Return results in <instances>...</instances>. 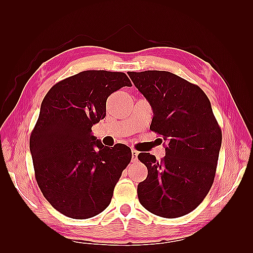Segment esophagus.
<instances>
[{
	"instance_id": "esophagus-1",
	"label": "esophagus",
	"mask_w": 253,
	"mask_h": 253,
	"mask_svg": "<svg viewBox=\"0 0 253 253\" xmlns=\"http://www.w3.org/2000/svg\"><path fill=\"white\" fill-rule=\"evenodd\" d=\"M137 157H138V152H137L136 150H132V162L136 163Z\"/></svg>"
}]
</instances>
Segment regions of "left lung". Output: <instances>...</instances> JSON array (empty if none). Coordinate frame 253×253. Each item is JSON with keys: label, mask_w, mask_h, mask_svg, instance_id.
I'll use <instances>...</instances> for the list:
<instances>
[{"label": "left lung", "mask_w": 253, "mask_h": 253, "mask_svg": "<svg viewBox=\"0 0 253 253\" xmlns=\"http://www.w3.org/2000/svg\"><path fill=\"white\" fill-rule=\"evenodd\" d=\"M153 110L151 131L163 136L166 156L150 153L138 159L148 176L137 187L143 208L175 218L200 205L212 187L221 145V129L204 90L165 71L128 72Z\"/></svg>", "instance_id": "8db88e82"}]
</instances>
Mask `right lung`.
I'll return each instance as SVG.
<instances>
[{
  "mask_svg": "<svg viewBox=\"0 0 253 253\" xmlns=\"http://www.w3.org/2000/svg\"><path fill=\"white\" fill-rule=\"evenodd\" d=\"M124 86H132L125 73L85 71L56 83L43 99L29 139L35 175L44 197L67 217L101 213L131 162L126 144L105 147L91 134L105 117L106 99Z\"/></svg>",
  "mask_w": 253,
  "mask_h": 253,
  "instance_id": "1",
  "label": "right lung"
}]
</instances>
